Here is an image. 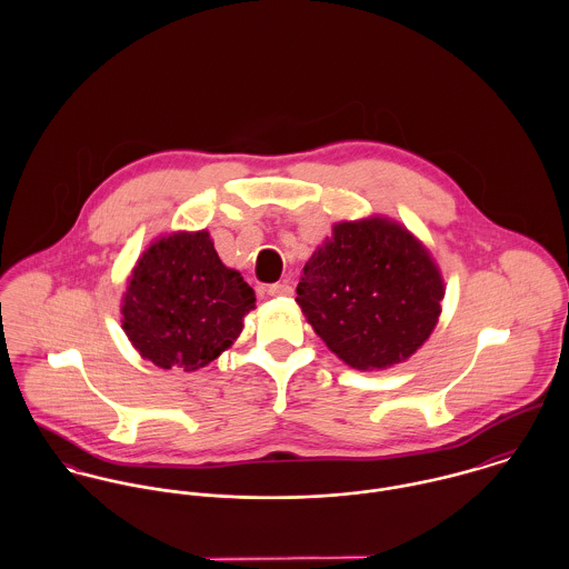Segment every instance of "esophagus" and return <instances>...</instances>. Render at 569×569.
<instances>
[{
    "mask_svg": "<svg viewBox=\"0 0 569 569\" xmlns=\"http://www.w3.org/2000/svg\"><path fill=\"white\" fill-rule=\"evenodd\" d=\"M267 293H269L271 298H289V296L293 293V287L287 284V282H276V284H269Z\"/></svg>",
    "mask_w": 569,
    "mask_h": 569,
    "instance_id": "34e87169",
    "label": "esophagus"
}]
</instances>
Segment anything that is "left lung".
I'll list each match as a JSON object with an SVG mask.
<instances>
[{"label":"left lung","instance_id":"obj_1","mask_svg":"<svg viewBox=\"0 0 569 569\" xmlns=\"http://www.w3.org/2000/svg\"><path fill=\"white\" fill-rule=\"evenodd\" d=\"M302 271L296 302L330 352L355 370L403 363L442 313L436 260L388 217L335 223Z\"/></svg>","mask_w":569,"mask_h":569}]
</instances>
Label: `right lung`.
Returning <instances> with one entry per match:
<instances>
[{"mask_svg": "<svg viewBox=\"0 0 569 569\" xmlns=\"http://www.w3.org/2000/svg\"><path fill=\"white\" fill-rule=\"evenodd\" d=\"M251 309L253 289L221 262L208 230L172 232L131 269L120 322L142 359L194 372L239 339Z\"/></svg>", "mask_w": 569, "mask_h": 569, "instance_id": "add662e5", "label": "right lung"}]
</instances>
